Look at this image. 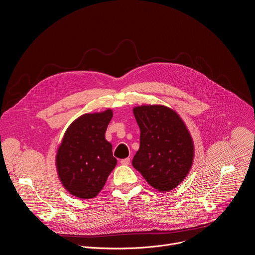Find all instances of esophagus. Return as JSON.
Wrapping results in <instances>:
<instances>
[{
  "instance_id": "esophagus-1",
  "label": "esophagus",
  "mask_w": 255,
  "mask_h": 255,
  "mask_svg": "<svg viewBox=\"0 0 255 255\" xmlns=\"http://www.w3.org/2000/svg\"><path fill=\"white\" fill-rule=\"evenodd\" d=\"M129 162H130V159H129V158H126V159L121 160V164H122V165H125V166L129 165Z\"/></svg>"
}]
</instances>
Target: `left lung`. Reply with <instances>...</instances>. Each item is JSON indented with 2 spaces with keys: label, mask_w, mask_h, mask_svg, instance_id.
Segmentation results:
<instances>
[{
  "label": "left lung",
  "mask_w": 255,
  "mask_h": 255,
  "mask_svg": "<svg viewBox=\"0 0 255 255\" xmlns=\"http://www.w3.org/2000/svg\"><path fill=\"white\" fill-rule=\"evenodd\" d=\"M140 129L139 148L132 166L155 189L166 192L176 188L193 163L192 137L176 112L163 106L133 109Z\"/></svg>",
  "instance_id": "left-lung-1"
}]
</instances>
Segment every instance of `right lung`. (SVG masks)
<instances>
[{
    "mask_svg": "<svg viewBox=\"0 0 255 255\" xmlns=\"http://www.w3.org/2000/svg\"><path fill=\"white\" fill-rule=\"evenodd\" d=\"M113 118L108 110L83 115L67 128L56 156L58 176L65 189L81 199L94 198L117 166L106 131Z\"/></svg>",
    "mask_w": 255,
    "mask_h": 255,
    "instance_id": "obj_1",
    "label": "right lung"
}]
</instances>
